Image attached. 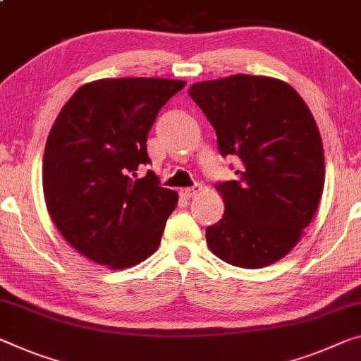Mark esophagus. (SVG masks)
Returning <instances> with one entry per match:
<instances>
[{
	"label": "esophagus",
	"instance_id": "esophagus-1",
	"mask_svg": "<svg viewBox=\"0 0 361 361\" xmlns=\"http://www.w3.org/2000/svg\"><path fill=\"white\" fill-rule=\"evenodd\" d=\"M200 190H202V187H200V184H195L193 187L182 188V190H180V195L184 197V198H192V197H195Z\"/></svg>",
	"mask_w": 361,
	"mask_h": 361
}]
</instances>
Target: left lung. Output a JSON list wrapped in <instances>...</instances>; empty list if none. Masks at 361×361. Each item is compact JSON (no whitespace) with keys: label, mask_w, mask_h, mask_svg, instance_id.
<instances>
[{"label":"left lung","mask_w":361,"mask_h":361,"mask_svg":"<svg viewBox=\"0 0 361 361\" xmlns=\"http://www.w3.org/2000/svg\"><path fill=\"white\" fill-rule=\"evenodd\" d=\"M188 95L214 127L219 153L242 161L237 180L216 184L224 214L207 227L209 250L238 268L276 263L300 240L323 193L312 111L289 84L264 75L198 82Z\"/></svg>","instance_id":"1"}]
</instances>
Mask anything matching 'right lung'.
Segmentation results:
<instances>
[{"label": "right lung", "instance_id": "1", "mask_svg": "<svg viewBox=\"0 0 361 361\" xmlns=\"http://www.w3.org/2000/svg\"><path fill=\"white\" fill-rule=\"evenodd\" d=\"M184 80L123 77L82 85L49 130L43 158L48 213L66 240L97 264L135 266L157 252L177 193L148 171V132Z\"/></svg>", "mask_w": 361, "mask_h": 361}]
</instances>
